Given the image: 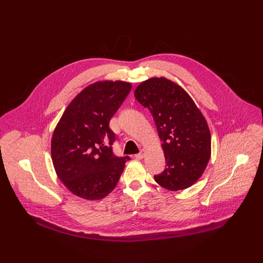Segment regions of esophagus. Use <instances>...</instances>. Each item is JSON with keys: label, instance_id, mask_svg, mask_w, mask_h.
I'll list each match as a JSON object with an SVG mask.
<instances>
[{"label": "esophagus", "instance_id": "34e87169", "mask_svg": "<svg viewBox=\"0 0 263 263\" xmlns=\"http://www.w3.org/2000/svg\"><path fill=\"white\" fill-rule=\"evenodd\" d=\"M144 157V153L141 151V152H139L138 154H135V158L136 159H138V160H140V159H142Z\"/></svg>", "mask_w": 263, "mask_h": 263}]
</instances>
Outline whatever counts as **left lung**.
Here are the masks:
<instances>
[{
  "label": "left lung",
  "mask_w": 263,
  "mask_h": 263,
  "mask_svg": "<svg viewBox=\"0 0 263 263\" xmlns=\"http://www.w3.org/2000/svg\"><path fill=\"white\" fill-rule=\"evenodd\" d=\"M136 100L153 117L165 156L166 168L154 176L170 191L192 186L210 159L211 136L201 111L183 88L165 78L139 84Z\"/></svg>",
  "instance_id": "1"
}]
</instances>
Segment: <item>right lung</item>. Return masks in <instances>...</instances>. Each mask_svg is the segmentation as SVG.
<instances>
[{
	"label": "right lung",
	"mask_w": 263,
	"mask_h": 263,
	"mask_svg": "<svg viewBox=\"0 0 263 263\" xmlns=\"http://www.w3.org/2000/svg\"><path fill=\"white\" fill-rule=\"evenodd\" d=\"M132 85L104 81L82 90L65 109L52 138V160L63 184L86 200L115 190L129 156L114 153L116 134L109 127Z\"/></svg>",
	"instance_id": "obj_1"
}]
</instances>
